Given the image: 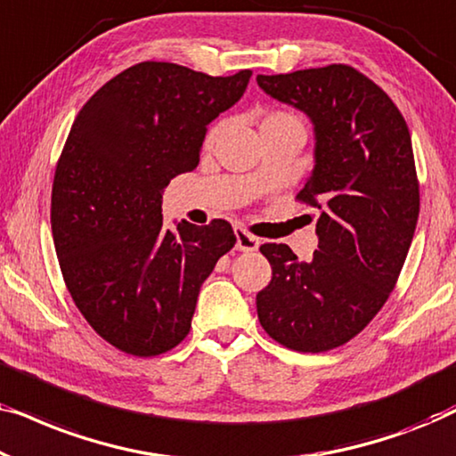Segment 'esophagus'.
Returning <instances> with one entry per match:
<instances>
[{"label": "esophagus", "mask_w": 456, "mask_h": 456, "mask_svg": "<svg viewBox=\"0 0 456 456\" xmlns=\"http://www.w3.org/2000/svg\"><path fill=\"white\" fill-rule=\"evenodd\" d=\"M234 234H236V251H242V253L257 251V247H259L257 236L247 232L245 228H236Z\"/></svg>", "instance_id": "34e87169"}]
</instances>
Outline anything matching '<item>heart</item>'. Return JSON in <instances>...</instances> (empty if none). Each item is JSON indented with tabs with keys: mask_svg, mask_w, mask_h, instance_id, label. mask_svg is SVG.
<instances>
[{
	"mask_svg": "<svg viewBox=\"0 0 456 456\" xmlns=\"http://www.w3.org/2000/svg\"><path fill=\"white\" fill-rule=\"evenodd\" d=\"M259 133H265V130H272V128H303V122L301 118H298L297 114H292V111L289 110H270L265 111V114L259 116ZM224 130V122L217 120L211 124V126L208 128V133H205V147H211L214 142L217 141V136L222 134Z\"/></svg>",
	"mask_w": 456,
	"mask_h": 456,
	"instance_id": "obj_1",
	"label": "heart"
}]
</instances>
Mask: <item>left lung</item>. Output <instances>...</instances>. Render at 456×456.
<instances>
[{
	"mask_svg": "<svg viewBox=\"0 0 456 456\" xmlns=\"http://www.w3.org/2000/svg\"><path fill=\"white\" fill-rule=\"evenodd\" d=\"M278 102L315 124V167L297 201L317 211L320 248L298 261L265 242L272 282L257 295L267 336L290 351L346 345L388 301L419 217V180L407 122L382 86L346 64L259 74Z\"/></svg>",
	"mask_w": 456,
	"mask_h": 456,
	"instance_id": "obj_1",
	"label": "left lung"
}]
</instances>
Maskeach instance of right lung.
<instances>
[{"instance_id": "right-lung-1", "label": "right lung", "mask_w": 456, "mask_h": 456, "mask_svg": "<svg viewBox=\"0 0 456 456\" xmlns=\"http://www.w3.org/2000/svg\"><path fill=\"white\" fill-rule=\"evenodd\" d=\"M251 74L141 61L108 80L68 133L52 189L55 253L74 305L118 351L155 357L178 346L201 284L234 247L226 220L166 228L161 191L195 170L208 124Z\"/></svg>"}]
</instances>
